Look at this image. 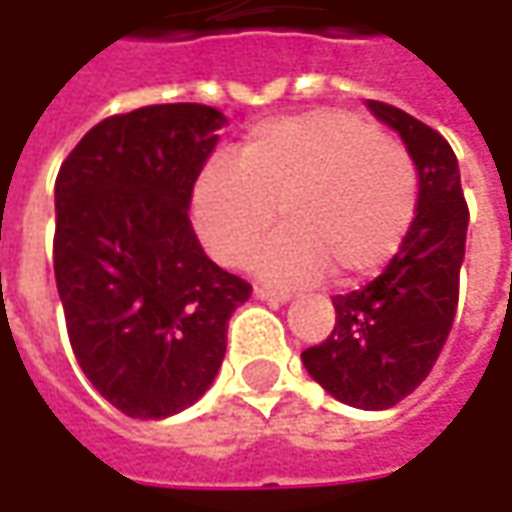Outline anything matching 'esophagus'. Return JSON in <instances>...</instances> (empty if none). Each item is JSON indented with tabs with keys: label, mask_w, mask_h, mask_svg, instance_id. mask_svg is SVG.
Masks as SVG:
<instances>
[{
	"label": "esophagus",
	"mask_w": 512,
	"mask_h": 512,
	"mask_svg": "<svg viewBox=\"0 0 512 512\" xmlns=\"http://www.w3.org/2000/svg\"><path fill=\"white\" fill-rule=\"evenodd\" d=\"M253 296H256V299H262V302H267V305H285L287 299H290V293H287V290H273V287H265V285H256Z\"/></svg>",
	"instance_id": "esophagus-1"
}]
</instances>
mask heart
Returning <instances> with one entry per match:
<instances>
[{
	"instance_id": "obj_1",
	"label": "heart",
	"mask_w": 512,
	"mask_h": 512,
	"mask_svg": "<svg viewBox=\"0 0 512 512\" xmlns=\"http://www.w3.org/2000/svg\"><path fill=\"white\" fill-rule=\"evenodd\" d=\"M285 230L256 270L279 285L327 276L356 285L404 245L419 210V170L399 139L344 110L262 122L236 162L210 159L193 182L190 210L207 253L242 267L276 222Z\"/></svg>"
}]
</instances>
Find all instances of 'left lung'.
<instances>
[{"label": "left lung", "instance_id": "obj_1", "mask_svg": "<svg viewBox=\"0 0 512 512\" xmlns=\"http://www.w3.org/2000/svg\"><path fill=\"white\" fill-rule=\"evenodd\" d=\"M399 130L419 170V210L399 253L362 290L333 296L336 325L302 353L330 396L362 410H387L427 379L459 307V273L470 210L456 153L439 130L410 113L367 102Z\"/></svg>", "mask_w": 512, "mask_h": 512}]
</instances>
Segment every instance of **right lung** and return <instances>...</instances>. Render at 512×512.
<instances>
[{"mask_svg": "<svg viewBox=\"0 0 512 512\" xmlns=\"http://www.w3.org/2000/svg\"><path fill=\"white\" fill-rule=\"evenodd\" d=\"M225 116L179 102L90 128L56 176L53 273L73 356L130 419L205 393L253 287L207 259L187 207Z\"/></svg>", "mask_w": 512, "mask_h": 512, "instance_id": "obj_1", "label": "right lung"}]
</instances>
